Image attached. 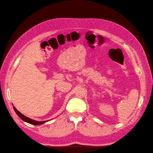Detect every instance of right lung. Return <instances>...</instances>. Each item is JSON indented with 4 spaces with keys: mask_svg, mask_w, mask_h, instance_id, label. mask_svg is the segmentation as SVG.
<instances>
[{
    "mask_svg": "<svg viewBox=\"0 0 153 153\" xmlns=\"http://www.w3.org/2000/svg\"><path fill=\"white\" fill-rule=\"evenodd\" d=\"M13 108H14V111L16 112V114H17L19 118H20L22 120H24V122H26L29 123H31V124H33V125H35V126H37V125H41L43 124V123L47 122L48 121H43V122H39V121H35V120H32L31 118H29L25 116L24 114H22L21 112H19L18 110L16 109L14 106H13Z\"/></svg>",
    "mask_w": 153,
    "mask_h": 153,
    "instance_id": "add662e5",
    "label": "right lung"
}]
</instances>
